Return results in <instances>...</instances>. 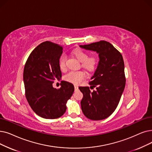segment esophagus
<instances>
[{
    "label": "esophagus",
    "mask_w": 152,
    "mask_h": 152,
    "mask_svg": "<svg viewBox=\"0 0 152 152\" xmlns=\"http://www.w3.org/2000/svg\"><path fill=\"white\" fill-rule=\"evenodd\" d=\"M75 90H77L78 89V86L77 85H75Z\"/></svg>",
    "instance_id": "obj_1"
}]
</instances>
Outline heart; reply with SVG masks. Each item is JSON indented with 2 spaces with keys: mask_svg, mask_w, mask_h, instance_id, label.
<instances>
[{
  "mask_svg": "<svg viewBox=\"0 0 152 152\" xmlns=\"http://www.w3.org/2000/svg\"><path fill=\"white\" fill-rule=\"evenodd\" d=\"M71 55L81 62V66L88 72L94 71L98 64V58L96 56L89 57L88 53L81 49L72 50ZM59 66L61 69H64L66 66V58L61 56L59 59ZM85 75L83 71H71L64 76V80L73 84L80 83L84 77Z\"/></svg>",
  "mask_w": 152,
  "mask_h": 152,
  "instance_id": "b5f03b06",
  "label": "heart"
}]
</instances>
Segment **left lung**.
Returning <instances> with one entry per match:
<instances>
[{
  "mask_svg": "<svg viewBox=\"0 0 152 152\" xmlns=\"http://www.w3.org/2000/svg\"><path fill=\"white\" fill-rule=\"evenodd\" d=\"M80 47L96 51L99 55L97 67L91 78L90 88L79 87L83 94L81 101L84 115L93 121L106 118L114 113L125 86L124 62L121 53L106 41Z\"/></svg>",
  "mask_w": 152,
  "mask_h": 152,
  "instance_id": "left-lung-1",
  "label": "left lung"
}]
</instances>
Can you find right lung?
I'll return each mask as SVG.
<instances>
[{"instance_id":"add662e5","label":"right lung","mask_w":152,"mask_h":152,"mask_svg":"<svg viewBox=\"0 0 152 152\" xmlns=\"http://www.w3.org/2000/svg\"><path fill=\"white\" fill-rule=\"evenodd\" d=\"M63 48L50 42H43L32 51L24 67L27 100L38 115L47 119L64 114L66 104L75 91L73 84L64 81H61L60 89L53 87L54 81L61 77L59 59Z\"/></svg>"}]
</instances>
